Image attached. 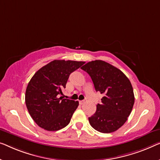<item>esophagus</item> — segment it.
Returning <instances> with one entry per match:
<instances>
[{
    "label": "esophagus",
    "instance_id": "34e87169",
    "mask_svg": "<svg viewBox=\"0 0 160 160\" xmlns=\"http://www.w3.org/2000/svg\"><path fill=\"white\" fill-rule=\"evenodd\" d=\"M78 102H79V105H83V104L84 103V100H79V101H78Z\"/></svg>",
    "mask_w": 160,
    "mask_h": 160
}]
</instances>
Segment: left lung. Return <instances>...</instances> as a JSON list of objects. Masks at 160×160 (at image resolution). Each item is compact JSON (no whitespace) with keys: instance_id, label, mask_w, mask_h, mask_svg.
<instances>
[{"instance_id":"1","label":"left lung","mask_w":160,"mask_h":160,"mask_svg":"<svg viewBox=\"0 0 160 160\" xmlns=\"http://www.w3.org/2000/svg\"><path fill=\"white\" fill-rule=\"evenodd\" d=\"M81 68L90 76L96 91L104 95L95 113L89 118L90 125L104 133L117 131L133 109L135 98L131 82L120 69L100 60L89 62Z\"/></svg>"}]
</instances>
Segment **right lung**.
Here are the masks:
<instances>
[{
    "mask_svg": "<svg viewBox=\"0 0 160 160\" xmlns=\"http://www.w3.org/2000/svg\"><path fill=\"white\" fill-rule=\"evenodd\" d=\"M84 62L55 60L34 73L25 94L29 115L39 126L58 131L71 121L78 102L61 97L70 74Z\"/></svg>",
    "mask_w": 160,
    "mask_h": 160,
    "instance_id": "obj_1",
    "label": "right lung"
}]
</instances>
